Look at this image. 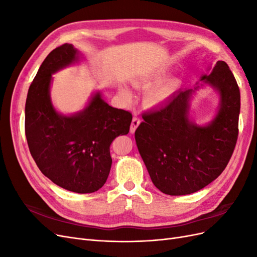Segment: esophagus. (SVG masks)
Masks as SVG:
<instances>
[{
	"label": "esophagus",
	"instance_id": "esophagus-1",
	"mask_svg": "<svg viewBox=\"0 0 257 257\" xmlns=\"http://www.w3.org/2000/svg\"><path fill=\"white\" fill-rule=\"evenodd\" d=\"M139 123H141V119H139L137 115H134L133 116V120H132V124H131V133L132 134H133L134 132L136 131V128L139 125Z\"/></svg>",
	"mask_w": 257,
	"mask_h": 257
}]
</instances>
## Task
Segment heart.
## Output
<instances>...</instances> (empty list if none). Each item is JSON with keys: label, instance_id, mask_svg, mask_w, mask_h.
<instances>
[{"label": "heart", "instance_id": "1", "mask_svg": "<svg viewBox=\"0 0 257 257\" xmlns=\"http://www.w3.org/2000/svg\"><path fill=\"white\" fill-rule=\"evenodd\" d=\"M162 76H163L162 73H155L150 76H147V77H144V78L136 80L134 84L138 89H147L149 88L150 85H152L154 82H158L159 80H161ZM176 87H177V81L175 79L165 80L153 85V87L146 93L145 104L150 107L162 104L163 102H165V100L169 97V95L175 91ZM121 93L125 98L131 97V92L125 88L122 89Z\"/></svg>", "mask_w": 257, "mask_h": 257}]
</instances>
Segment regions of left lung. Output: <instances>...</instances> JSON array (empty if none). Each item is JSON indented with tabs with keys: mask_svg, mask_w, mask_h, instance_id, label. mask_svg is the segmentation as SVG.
<instances>
[{
	"mask_svg": "<svg viewBox=\"0 0 257 257\" xmlns=\"http://www.w3.org/2000/svg\"><path fill=\"white\" fill-rule=\"evenodd\" d=\"M220 94L215 118L205 126L189 119L190 99L197 87L176 92L157 110L143 114L135 132L138 151L153 184L167 195H186L219 177L238 138L240 91L224 61L200 78Z\"/></svg>",
	"mask_w": 257,
	"mask_h": 257,
	"instance_id": "obj_1",
	"label": "left lung"
}]
</instances>
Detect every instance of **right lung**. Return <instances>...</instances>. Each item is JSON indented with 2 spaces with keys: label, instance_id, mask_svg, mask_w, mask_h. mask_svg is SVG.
I'll return each instance as SVG.
<instances>
[{
  "label": "right lung",
  "instance_id": "obj_1",
  "mask_svg": "<svg viewBox=\"0 0 257 257\" xmlns=\"http://www.w3.org/2000/svg\"><path fill=\"white\" fill-rule=\"evenodd\" d=\"M79 61L71 44L53 49L31 83L26 102V136L37 167L65 190L93 193L105 184L111 167L110 145L130 132L132 113L105 103L96 92L84 109L63 115L50 99L52 74Z\"/></svg>",
  "mask_w": 257,
  "mask_h": 257
}]
</instances>
